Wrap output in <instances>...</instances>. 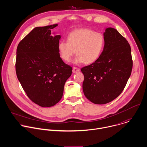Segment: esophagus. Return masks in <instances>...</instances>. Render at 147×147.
Here are the masks:
<instances>
[{"instance_id": "esophagus-1", "label": "esophagus", "mask_w": 147, "mask_h": 147, "mask_svg": "<svg viewBox=\"0 0 147 147\" xmlns=\"http://www.w3.org/2000/svg\"><path fill=\"white\" fill-rule=\"evenodd\" d=\"M80 71V69L79 68H77V67H73V72L74 73H77V72H79Z\"/></svg>"}]
</instances>
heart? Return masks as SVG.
Returning <instances> with one entry per match:
<instances>
[{
	"label": "heart",
	"mask_w": 147,
	"mask_h": 147,
	"mask_svg": "<svg viewBox=\"0 0 147 147\" xmlns=\"http://www.w3.org/2000/svg\"><path fill=\"white\" fill-rule=\"evenodd\" d=\"M104 36L88 28L71 31L67 37V41L58 44L61 57L66 62H70L75 54L76 63L89 65L94 63L101 55L105 47Z\"/></svg>",
	"instance_id": "1"
}]
</instances>
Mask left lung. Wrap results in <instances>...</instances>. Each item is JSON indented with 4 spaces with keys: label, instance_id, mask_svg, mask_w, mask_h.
Wrapping results in <instances>:
<instances>
[{
    "label": "left lung",
    "instance_id": "1",
    "mask_svg": "<svg viewBox=\"0 0 147 147\" xmlns=\"http://www.w3.org/2000/svg\"><path fill=\"white\" fill-rule=\"evenodd\" d=\"M99 58L81 68L82 89L86 98L97 105L111 102L122 93L130 76L133 60L131 48L117 29L108 28Z\"/></svg>",
    "mask_w": 147,
    "mask_h": 147
}]
</instances>
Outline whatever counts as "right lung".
Listing matches in <instances>:
<instances>
[{
    "label": "right lung",
    "instance_id": "1",
    "mask_svg": "<svg viewBox=\"0 0 147 147\" xmlns=\"http://www.w3.org/2000/svg\"><path fill=\"white\" fill-rule=\"evenodd\" d=\"M57 26L35 28L17 48V78L29 98L42 107L53 106L60 101L73 70L60 57L61 36L51 34V30Z\"/></svg>",
    "mask_w": 147,
    "mask_h": 147
}]
</instances>
